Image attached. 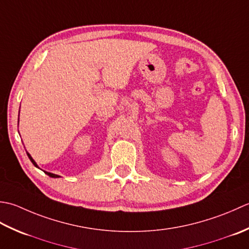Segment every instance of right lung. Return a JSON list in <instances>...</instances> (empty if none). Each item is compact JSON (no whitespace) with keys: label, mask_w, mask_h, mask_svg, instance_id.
Masks as SVG:
<instances>
[{"label":"right lung","mask_w":249,"mask_h":249,"mask_svg":"<svg viewBox=\"0 0 249 249\" xmlns=\"http://www.w3.org/2000/svg\"><path fill=\"white\" fill-rule=\"evenodd\" d=\"M28 154V157H29V159L30 160H31V162H32V163L35 165V166H36V167H38L37 166V164H36V162H35L34 160H33V158H32V157H31V155H30L29 153H27ZM45 173H46L48 176H50V177H54V178H57V177H60L59 175H55V174H53V173H49V172H45Z\"/></svg>","instance_id":"right-lung-1"}]
</instances>
